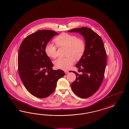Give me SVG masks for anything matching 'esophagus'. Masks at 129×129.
Segmentation results:
<instances>
[{"label": "esophagus", "instance_id": "obj_1", "mask_svg": "<svg viewBox=\"0 0 129 129\" xmlns=\"http://www.w3.org/2000/svg\"><path fill=\"white\" fill-rule=\"evenodd\" d=\"M64 73H65L66 74H68V73H69V71H68V70H65V71H64Z\"/></svg>", "mask_w": 129, "mask_h": 129}]
</instances>
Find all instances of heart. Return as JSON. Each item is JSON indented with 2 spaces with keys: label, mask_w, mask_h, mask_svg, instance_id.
I'll use <instances>...</instances> for the list:
<instances>
[{
  "label": "heart",
  "mask_w": 129,
  "mask_h": 129,
  "mask_svg": "<svg viewBox=\"0 0 129 129\" xmlns=\"http://www.w3.org/2000/svg\"><path fill=\"white\" fill-rule=\"evenodd\" d=\"M58 47H66V56L60 57L54 61V65L59 69L67 70L75 62V59H80L86 50V43L82 39L78 38L75 35L63 33L54 39ZM45 53L49 57L55 58L57 56L56 46L52 43H48L45 48Z\"/></svg>",
  "instance_id": "1"
}]
</instances>
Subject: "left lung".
<instances>
[{
    "label": "left lung",
    "instance_id": "1",
    "mask_svg": "<svg viewBox=\"0 0 129 129\" xmlns=\"http://www.w3.org/2000/svg\"><path fill=\"white\" fill-rule=\"evenodd\" d=\"M68 31L79 33L85 40V52L76 64L82 74L72 71L76 74V79L71 86L75 94L86 99L95 93L103 81L107 64L106 50L102 39L90 28L85 27Z\"/></svg>",
    "mask_w": 129,
    "mask_h": 129
}]
</instances>
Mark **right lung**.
I'll list each match as a JSON object with an SVG mask.
<instances>
[{
    "instance_id": "right-lung-1",
    "label": "right lung",
    "mask_w": 129,
    "mask_h": 129,
    "mask_svg": "<svg viewBox=\"0 0 129 129\" xmlns=\"http://www.w3.org/2000/svg\"><path fill=\"white\" fill-rule=\"evenodd\" d=\"M56 32L39 30L27 36L19 50L18 64L20 78L26 89L39 98H45L55 90L57 82L65 75L62 70H53L45 48Z\"/></svg>"
}]
</instances>
